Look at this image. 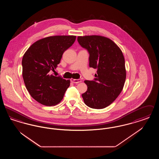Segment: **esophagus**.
I'll return each instance as SVG.
<instances>
[{"label": "esophagus", "mask_w": 159, "mask_h": 159, "mask_svg": "<svg viewBox=\"0 0 159 159\" xmlns=\"http://www.w3.org/2000/svg\"><path fill=\"white\" fill-rule=\"evenodd\" d=\"M71 82L73 83H80L82 80L80 79H71Z\"/></svg>", "instance_id": "34e87169"}]
</instances>
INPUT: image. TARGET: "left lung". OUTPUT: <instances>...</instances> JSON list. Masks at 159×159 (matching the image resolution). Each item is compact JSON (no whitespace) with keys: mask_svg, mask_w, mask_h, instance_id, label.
<instances>
[{"mask_svg":"<svg viewBox=\"0 0 159 159\" xmlns=\"http://www.w3.org/2000/svg\"><path fill=\"white\" fill-rule=\"evenodd\" d=\"M77 40L89 53V67L97 69L94 80H84L88 89L82 95L84 102L92 108H104L123 90L126 77L123 54L113 40L104 36H78Z\"/></svg>","mask_w":159,"mask_h":159,"instance_id":"left-lung-1","label":"left lung"}]
</instances>
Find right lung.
<instances>
[{"label": "right lung", "mask_w": 159, "mask_h": 159, "mask_svg": "<svg viewBox=\"0 0 159 159\" xmlns=\"http://www.w3.org/2000/svg\"><path fill=\"white\" fill-rule=\"evenodd\" d=\"M76 36H53L34 42L24 54L23 77L31 97L44 106H55L63 98L70 80L53 76L62 54Z\"/></svg>", "instance_id": "1"}]
</instances>
